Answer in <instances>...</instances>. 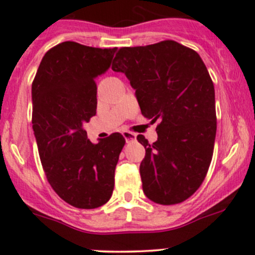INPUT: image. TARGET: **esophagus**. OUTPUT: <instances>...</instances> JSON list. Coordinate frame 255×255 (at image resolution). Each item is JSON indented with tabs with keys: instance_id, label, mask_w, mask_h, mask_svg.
Instances as JSON below:
<instances>
[{
	"instance_id": "esophagus-1",
	"label": "esophagus",
	"mask_w": 255,
	"mask_h": 255,
	"mask_svg": "<svg viewBox=\"0 0 255 255\" xmlns=\"http://www.w3.org/2000/svg\"><path fill=\"white\" fill-rule=\"evenodd\" d=\"M123 136H124V138L127 139V142L133 141V139L136 138V133L130 132V131H123Z\"/></svg>"
}]
</instances>
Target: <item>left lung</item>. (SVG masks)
<instances>
[{
	"instance_id": "obj_1",
	"label": "left lung",
	"mask_w": 255,
	"mask_h": 255,
	"mask_svg": "<svg viewBox=\"0 0 255 255\" xmlns=\"http://www.w3.org/2000/svg\"><path fill=\"white\" fill-rule=\"evenodd\" d=\"M112 69L127 75L142 116L158 120V139L139 165L143 192L154 203L190 198L204 181L216 135L214 84L196 51L172 40L123 47Z\"/></svg>"
}]
</instances>
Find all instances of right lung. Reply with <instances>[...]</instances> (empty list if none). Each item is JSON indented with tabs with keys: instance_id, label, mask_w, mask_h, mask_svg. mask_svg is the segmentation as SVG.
I'll list each match as a JSON object with an SVG mask.
<instances>
[{
	"instance_id": "1",
	"label": "right lung",
	"mask_w": 255,
	"mask_h": 255,
	"mask_svg": "<svg viewBox=\"0 0 255 255\" xmlns=\"http://www.w3.org/2000/svg\"><path fill=\"white\" fill-rule=\"evenodd\" d=\"M117 50L65 41L46 52L32 81V128L43 171L54 192L80 209L111 199L125 144L119 132L92 143L84 128L97 108L95 79L109 69Z\"/></svg>"
}]
</instances>
